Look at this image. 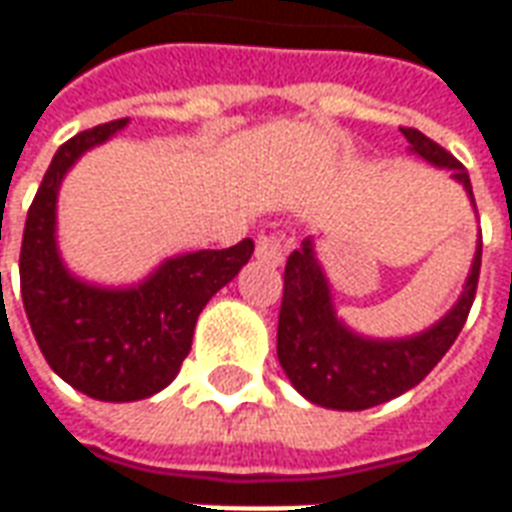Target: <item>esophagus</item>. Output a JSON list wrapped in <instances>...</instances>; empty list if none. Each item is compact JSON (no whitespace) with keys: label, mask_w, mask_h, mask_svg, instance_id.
Segmentation results:
<instances>
[{"label":"esophagus","mask_w":512,"mask_h":512,"mask_svg":"<svg viewBox=\"0 0 512 512\" xmlns=\"http://www.w3.org/2000/svg\"><path fill=\"white\" fill-rule=\"evenodd\" d=\"M288 252V241L282 233H263L257 238V257L268 266H279Z\"/></svg>","instance_id":"esophagus-1"}]
</instances>
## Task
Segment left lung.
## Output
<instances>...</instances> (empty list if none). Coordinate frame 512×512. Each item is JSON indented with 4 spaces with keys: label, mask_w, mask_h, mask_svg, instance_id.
I'll list each match as a JSON object with an SVG mask.
<instances>
[{
    "label": "left lung",
    "mask_w": 512,
    "mask_h": 512,
    "mask_svg": "<svg viewBox=\"0 0 512 512\" xmlns=\"http://www.w3.org/2000/svg\"><path fill=\"white\" fill-rule=\"evenodd\" d=\"M411 150L436 167L452 169L474 202L472 180L458 158L417 128H400ZM483 241L474 252L472 271L458 304L433 329L408 340H365L337 321L329 285L315 260L310 238L288 257L279 307L277 356L290 384L318 406L362 411L417 386L450 351L477 293Z\"/></svg>",
    "instance_id": "1"
}]
</instances>
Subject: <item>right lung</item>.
<instances>
[{
	"label": "right lung",
	"instance_id": "add662e5",
	"mask_svg": "<svg viewBox=\"0 0 512 512\" xmlns=\"http://www.w3.org/2000/svg\"><path fill=\"white\" fill-rule=\"evenodd\" d=\"M128 117L71 136L51 158L29 205L21 241V299L49 367L95 400L131 403L161 392L191 351L194 323L213 293L246 266L255 241L167 260L142 285L106 290L73 279L54 241V208L65 172Z\"/></svg>",
	"mask_w": 512,
	"mask_h": 512
}]
</instances>
